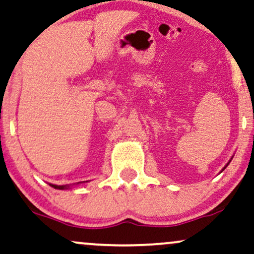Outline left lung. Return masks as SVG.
Returning <instances> with one entry per match:
<instances>
[{"mask_svg": "<svg viewBox=\"0 0 254 254\" xmlns=\"http://www.w3.org/2000/svg\"><path fill=\"white\" fill-rule=\"evenodd\" d=\"M227 164H229V163H227ZM226 166H227V165H226ZM224 169H225V168H224Z\"/></svg>", "mask_w": 254, "mask_h": 254, "instance_id": "obj_1", "label": "left lung"}]
</instances>
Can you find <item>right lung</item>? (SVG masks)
Masks as SVG:
<instances>
[{
    "label": "right lung",
    "mask_w": 254,
    "mask_h": 254,
    "mask_svg": "<svg viewBox=\"0 0 254 254\" xmlns=\"http://www.w3.org/2000/svg\"><path fill=\"white\" fill-rule=\"evenodd\" d=\"M84 183V182H83ZM50 186H53L54 189H59V190H66V189H69V185H54V184H50Z\"/></svg>",
    "instance_id": "add662e5"
}]
</instances>
